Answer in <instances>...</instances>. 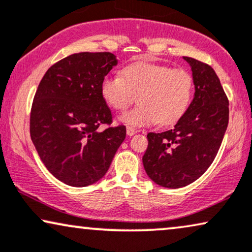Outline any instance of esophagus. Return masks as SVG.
<instances>
[{"mask_svg": "<svg viewBox=\"0 0 252 252\" xmlns=\"http://www.w3.org/2000/svg\"><path fill=\"white\" fill-rule=\"evenodd\" d=\"M136 132H137V130L131 128V126H128V128H126V135L128 136H133Z\"/></svg>", "mask_w": 252, "mask_h": 252, "instance_id": "esophagus-1", "label": "esophagus"}]
</instances>
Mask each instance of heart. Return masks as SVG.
Segmentation results:
<instances>
[{"label":"heart","instance_id":"b5f03b06","mask_svg":"<svg viewBox=\"0 0 252 252\" xmlns=\"http://www.w3.org/2000/svg\"><path fill=\"white\" fill-rule=\"evenodd\" d=\"M192 91V77L186 70L147 61L124 66L121 76H106L100 85L102 99L117 112L128 109L138 95L139 106L121 117L136 128L176 123L189 108Z\"/></svg>","mask_w":252,"mask_h":252}]
</instances>
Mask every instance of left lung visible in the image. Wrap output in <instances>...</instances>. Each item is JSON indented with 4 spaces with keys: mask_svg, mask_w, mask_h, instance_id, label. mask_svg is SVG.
<instances>
[{
    "mask_svg": "<svg viewBox=\"0 0 252 252\" xmlns=\"http://www.w3.org/2000/svg\"><path fill=\"white\" fill-rule=\"evenodd\" d=\"M192 70L194 96L174 129L150 132L143 165L151 180L176 189L199 179L213 162L229 119V101L219 77L206 63L183 58Z\"/></svg>",
    "mask_w": 252,
    "mask_h": 252,
    "instance_id": "1",
    "label": "left lung"
}]
</instances>
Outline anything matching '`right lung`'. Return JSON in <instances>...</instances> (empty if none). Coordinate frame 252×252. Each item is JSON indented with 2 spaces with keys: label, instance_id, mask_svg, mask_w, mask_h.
Here are the masks:
<instances>
[{
  "label": "right lung",
  "instance_id": "obj_1",
  "mask_svg": "<svg viewBox=\"0 0 252 252\" xmlns=\"http://www.w3.org/2000/svg\"><path fill=\"white\" fill-rule=\"evenodd\" d=\"M112 53L72 54L47 70L33 99L30 132L46 168L61 182L87 187L102 179L126 138L100 85L114 65ZM110 126L100 132L98 126Z\"/></svg>",
  "mask_w": 252,
  "mask_h": 252
}]
</instances>
